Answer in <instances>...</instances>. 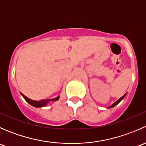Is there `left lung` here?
<instances>
[{"label":"left lung","mask_w":146,"mask_h":146,"mask_svg":"<svg viewBox=\"0 0 146 146\" xmlns=\"http://www.w3.org/2000/svg\"><path fill=\"white\" fill-rule=\"evenodd\" d=\"M125 96H126V94H125V95H123V96H122L121 97V98H119V99L118 100H117V102H114V103H113V104H111V106H110V107H109V108H112V107H115V106L116 105H117V104H119V102H120L122 100H123V98H124V97Z\"/></svg>","instance_id":"obj_1"}]
</instances>
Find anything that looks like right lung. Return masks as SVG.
Here are the masks:
<instances>
[{
  "label": "right lung",
  "mask_w": 146,
  "mask_h": 146,
  "mask_svg": "<svg viewBox=\"0 0 146 146\" xmlns=\"http://www.w3.org/2000/svg\"><path fill=\"white\" fill-rule=\"evenodd\" d=\"M21 95H23V97L24 98V99L26 101L29 103L30 105L33 106V107H44V106L46 105L48 103V102L50 101H57L59 100V96L57 97V98H54V99H51V100H42L40 101H35V100H32L29 99V98H27L25 95H23V93H21Z\"/></svg>",
  "instance_id": "1"
}]
</instances>
